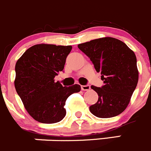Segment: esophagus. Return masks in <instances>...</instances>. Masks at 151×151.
I'll use <instances>...</instances> for the list:
<instances>
[{
    "label": "esophagus",
    "instance_id": "esophagus-1",
    "mask_svg": "<svg viewBox=\"0 0 151 151\" xmlns=\"http://www.w3.org/2000/svg\"><path fill=\"white\" fill-rule=\"evenodd\" d=\"M81 88L82 91H89L90 89H91V86L88 85H81Z\"/></svg>",
    "mask_w": 151,
    "mask_h": 151
}]
</instances>
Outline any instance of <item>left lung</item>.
Wrapping results in <instances>:
<instances>
[{
  "label": "left lung",
  "mask_w": 151,
  "mask_h": 151,
  "mask_svg": "<svg viewBox=\"0 0 151 151\" xmlns=\"http://www.w3.org/2000/svg\"><path fill=\"white\" fill-rule=\"evenodd\" d=\"M101 73L104 85L91 86L97 93L98 101L90 106L93 115L100 118L115 117L129 103L139 81L135 53L124 42L113 37L93 40L78 45Z\"/></svg>",
  "instance_id": "left-lung-1"
}]
</instances>
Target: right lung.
Segmentation results:
<instances>
[{"instance_id": "1", "label": "right lung", "mask_w": 151, "mask_h": 151, "mask_svg": "<svg viewBox=\"0 0 151 151\" xmlns=\"http://www.w3.org/2000/svg\"><path fill=\"white\" fill-rule=\"evenodd\" d=\"M71 45L38 44L29 48L16 63V92L24 108L34 120L42 124H55L66 115L65 103L81 86L63 87L55 81L63 71Z\"/></svg>"}]
</instances>
